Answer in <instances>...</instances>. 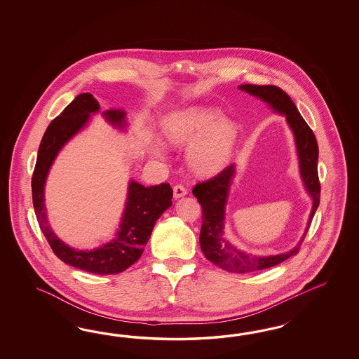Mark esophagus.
Returning <instances> with one entry per match:
<instances>
[{"mask_svg": "<svg viewBox=\"0 0 359 359\" xmlns=\"http://www.w3.org/2000/svg\"><path fill=\"white\" fill-rule=\"evenodd\" d=\"M188 194V191H187V188H185L184 185L177 184L174 187V197L175 198H180V197H183V196L187 195Z\"/></svg>", "mask_w": 359, "mask_h": 359, "instance_id": "obj_1", "label": "esophagus"}]
</instances>
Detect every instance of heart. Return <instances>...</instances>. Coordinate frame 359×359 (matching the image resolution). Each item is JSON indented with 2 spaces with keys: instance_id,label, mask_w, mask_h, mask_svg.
Returning <instances> with one entry per match:
<instances>
[{
  "instance_id": "b5f03b06",
  "label": "heart",
  "mask_w": 359,
  "mask_h": 359,
  "mask_svg": "<svg viewBox=\"0 0 359 359\" xmlns=\"http://www.w3.org/2000/svg\"><path fill=\"white\" fill-rule=\"evenodd\" d=\"M167 137L176 144H192L188 161L197 172H212L231 159L238 140L234 122L224 120L219 109L188 107L172 113L165 122ZM154 154L164 155L162 142H154Z\"/></svg>"
}]
</instances>
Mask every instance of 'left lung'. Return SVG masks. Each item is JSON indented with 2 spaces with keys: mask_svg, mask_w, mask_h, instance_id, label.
Instances as JSON below:
<instances>
[{
  "mask_svg": "<svg viewBox=\"0 0 359 359\" xmlns=\"http://www.w3.org/2000/svg\"><path fill=\"white\" fill-rule=\"evenodd\" d=\"M238 89L248 92L254 97L261 98L273 111L285 117L290 129L294 133L296 152L299 159L300 176L304 183L308 195L312 198V210L306 222L304 234L292 250L278 255H251L233 246L224 237L225 208L228 204L229 191L236 176V164H230L219 174L207 182L196 184L192 194L203 208V225L200 231V246L208 261L215 263L219 269L236 273L259 271L270 269L296 255L302 242L315 216L316 209L320 204V182L317 172L318 146L315 134L300 116L291 97L275 86H252L242 84Z\"/></svg>",
  "mask_w": 359,
  "mask_h": 359,
  "instance_id": "8db88e82",
  "label": "left lung"
}]
</instances>
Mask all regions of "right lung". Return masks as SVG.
Here are the masks:
<instances>
[{
    "mask_svg": "<svg viewBox=\"0 0 359 359\" xmlns=\"http://www.w3.org/2000/svg\"><path fill=\"white\" fill-rule=\"evenodd\" d=\"M100 111L97 100L90 93H81L47 128L38 150L32 179L33 204L36 219L55 255L67 264L83 271L113 275L129 269L141 258L143 248L150 239L158 218L172 205V188L168 183L144 187L129 182L128 197L114 238L93 250H77L68 246L48 224L44 205V185L55 158L79 131L90 121V114ZM113 128L125 130L126 111L108 109L101 113Z\"/></svg>",
    "mask_w": 359,
    "mask_h": 359,
    "instance_id": "right-lung-1",
    "label": "right lung"
}]
</instances>
